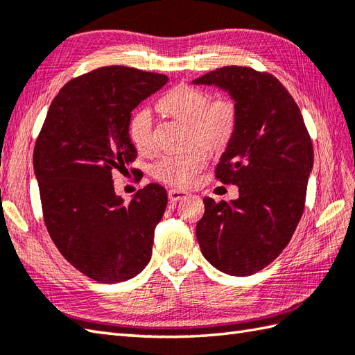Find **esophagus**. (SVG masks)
<instances>
[{"label":"esophagus","mask_w":355,"mask_h":355,"mask_svg":"<svg viewBox=\"0 0 355 355\" xmlns=\"http://www.w3.org/2000/svg\"><path fill=\"white\" fill-rule=\"evenodd\" d=\"M168 195H169V200H171L172 202L182 201V200H184V198L187 197V193H186V192H183V191H178V189H171V191L168 192Z\"/></svg>","instance_id":"obj_1"}]
</instances>
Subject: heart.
<instances>
[{
	"label": "heart",
	"instance_id": "b5f03b06",
	"mask_svg": "<svg viewBox=\"0 0 355 355\" xmlns=\"http://www.w3.org/2000/svg\"><path fill=\"white\" fill-rule=\"evenodd\" d=\"M157 107L163 114L189 125V145H201L209 150H220L227 146L235 134V103L230 99L210 101L209 94L201 88L184 84L173 87L160 97ZM130 139L139 153H154V119L149 110L141 108L134 112L130 122ZM206 163L207 155L202 149L164 155L154 166V177L164 184L189 187L205 169Z\"/></svg>",
	"mask_w": 355,
	"mask_h": 355
}]
</instances>
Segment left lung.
Here are the masks:
<instances>
[{"label": "left lung", "instance_id": "obj_1", "mask_svg": "<svg viewBox=\"0 0 355 355\" xmlns=\"http://www.w3.org/2000/svg\"><path fill=\"white\" fill-rule=\"evenodd\" d=\"M192 82L224 89L236 108L235 134L215 172L224 184L238 186L239 197L202 200L198 244L223 273L250 276L281 254L297 227L313 143L297 103L271 74L232 65Z\"/></svg>", "mask_w": 355, "mask_h": 355}]
</instances>
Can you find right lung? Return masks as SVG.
<instances>
[{"mask_svg": "<svg viewBox=\"0 0 355 355\" xmlns=\"http://www.w3.org/2000/svg\"><path fill=\"white\" fill-rule=\"evenodd\" d=\"M166 82L164 74L120 65L82 74L53 99L36 140L33 168L50 238L97 282H123L150 261L168 193L150 183L125 202L112 173L137 155L132 110Z\"/></svg>", "mask_w": 355, "mask_h": 355, "instance_id": "right-lung-1", "label": "right lung"}]
</instances>
